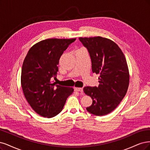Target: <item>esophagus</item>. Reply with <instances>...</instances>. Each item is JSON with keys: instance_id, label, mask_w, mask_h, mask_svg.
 Instances as JSON below:
<instances>
[{"instance_id": "obj_1", "label": "esophagus", "mask_w": 150, "mask_h": 150, "mask_svg": "<svg viewBox=\"0 0 150 150\" xmlns=\"http://www.w3.org/2000/svg\"><path fill=\"white\" fill-rule=\"evenodd\" d=\"M75 91H80V92H83V88L75 87Z\"/></svg>"}]
</instances>
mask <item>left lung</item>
Listing matches in <instances>:
<instances>
[{"mask_svg":"<svg viewBox=\"0 0 150 150\" xmlns=\"http://www.w3.org/2000/svg\"><path fill=\"white\" fill-rule=\"evenodd\" d=\"M88 49L93 73L100 74L98 87L85 86L84 93L93 102L86 110L96 116L112 112L126 95L129 86V74L126 58L118 45L102 37H80Z\"/></svg>","mask_w":150,"mask_h":150,"instance_id":"left-lung-1","label":"left lung"}]
</instances>
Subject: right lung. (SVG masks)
<instances>
[{"mask_svg": "<svg viewBox=\"0 0 150 150\" xmlns=\"http://www.w3.org/2000/svg\"><path fill=\"white\" fill-rule=\"evenodd\" d=\"M76 38H47L33 45L23 60L21 85L32 108L42 117L52 118L61 112L74 88L55 85L61 55Z\"/></svg>", "mask_w": 150, "mask_h": 150, "instance_id": "obj_1", "label": "right lung"}]
</instances>
